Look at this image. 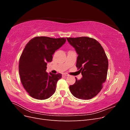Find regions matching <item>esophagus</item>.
Masks as SVG:
<instances>
[{
  "label": "esophagus",
  "instance_id": "esophagus-1",
  "mask_svg": "<svg viewBox=\"0 0 130 130\" xmlns=\"http://www.w3.org/2000/svg\"><path fill=\"white\" fill-rule=\"evenodd\" d=\"M62 76H63V77H66V76H68V74H63L62 75Z\"/></svg>",
  "mask_w": 130,
  "mask_h": 130
}]
</instances>
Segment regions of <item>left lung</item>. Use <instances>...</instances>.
<instances>
[{
	"label": "left lung",
	"mask_w": 130,
	"mask_h": 130,
	"mask_svg": "<svg viewBox=\"0 0 130 130\" xmlns=\"http://www.w3.org/2000/svg\"><path fill=\"white\" fill-rule=\"evenodd\" d=\"M75 49L78 56L76 67L82 77L73 85L70 91L78 99H90L96 96L103 88L107 77L108 61L105 51L95 39L88 37L67 38Z\"/></svg>",
	"instance_id": "8db88e82"
}]
</instances>
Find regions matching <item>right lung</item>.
Wrapping results in <instances>:
<instances>
[{
  "label": "right lung",
  "mask_w": 130,
  "mask_h": 130,
  "mask_svg": "<svg viewBox=\"0 0 130 130\" xmlns=\"http://www.w3.org/2000/svg\"><path fill=\"white\" fill-rule=\"evenodd\" d=\"M66 41V38L35 37L25 45L19 58V73L23 87L31 97L45 100L55 92L62 74H48L46 65Z\"/></svg>",
  "instance_id": "right-lung-1"
}]
</instances>
